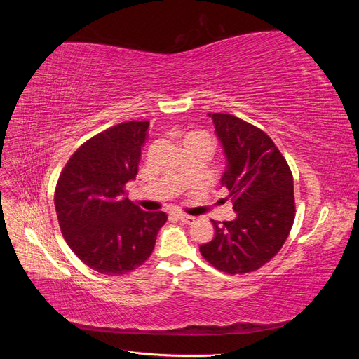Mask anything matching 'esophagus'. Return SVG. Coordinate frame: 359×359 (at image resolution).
<instances>
[{
  "instance_id": "34e87169",
  "label": "esophagus",
  "mask_w": 359,
  "mask_h": 359,
  "mask_svg": "<svg viewBox=\"0 0 359 359\" xmlns=\"http://www.w3.org/2000/svg\"><path fill=\"white\" fill-rule=\"evenodd\" d=\"M175 217L178 220H181V222H184V223H187V224H190V223H193L194 222V217L193 215H187V214H175Z\"/></svg>"
}]
</instances>
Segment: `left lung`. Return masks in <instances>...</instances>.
<instances>
[{"label": "left lung", "instance_id": "8db88e82", "mask_svg": "<svg viewBox=\"0 0 359 359\" xmlns=\"http://www.w3.org/2000/svg\"><path fill=\"white\" fill-rule=\"evenodd\" d=\"M226 157L222 187L229 190L236 217L215 222L214 238L199 247L227 274H245L273 259L295 219L293 177L285 157L262 130L229 114H208Z\"/></svg>", "mask_w": 359, "mask_h": 359}]
</instances>
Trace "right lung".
Here are the masks:
<instances>
[{
    "mask_svg": "<svg viewBox=\"0 0 359 359\" xmlns=\"http://www.w3.org/2000/svg\"><path fill=\"white\" fill-rule=\"evenodd\" d=\"M149 121H128L95 135L62 169L55 210L64 240L85 265L119 276L142 265L168 215L142 211L128 201Z\"/></svg>",
    "mask_w": 359,
    "mask_h": 359,
    "instance_id": "1",
    "label": "right lung"
}]
</instances>
